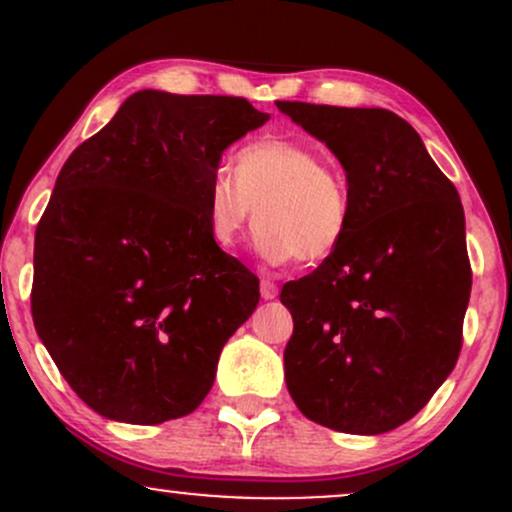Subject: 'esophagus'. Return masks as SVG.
<instances>
[{"mask_svg": "<svg viewBox=\"0 0 512 512\" xmlns=\"http://www.w3.org/2000/svg\"><path fill=\"white\" fill-rule=\"evenodd\" d=\"M260 293H262L264 301H272V298L279 296V286H276L274 281L262 279V284H260Z\"/></svg>", "mask_w": 512, "mask_h": 512, "instance_id": "obj_1", "label": "esophagus"}]
</instances>
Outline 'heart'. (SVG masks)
Segmentation results:
<instances>
[{
  "mask_svg": "<svg viewBox=\"0 0 512 512\" xmlns=\"http://www.w3.org/2000/svg\"><path fill=\"white\" fill-rule=\"evenodd\" d=\"M262 223L255 248L269 264H317L337 252L351 223L344 173L310 144L267 137L233 158V175L216 170L207 187L214 243L236 248L245 228Z\"/></svg>",
  "mask_w": 512,
  "mask_h": 512,
  "instance_id": "1",
  "label": "heart"
}]
</instances>
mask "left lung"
<instances>
[{
    "label": "left lung",
    "instance_id": "1",
    "mask_svg": "<svg viewBox=\"0 0 512 512\" xmlns=\"http://www.w3.org/2000/svg\"><path fill=\"white\" fill-rule=\"evenodd\" d=\"M276 108L327 144L351 195L337 252L281 289L286 387L315 424L378 436L419 414L460 356L472 291L460 195L390 110Z\"/></svg>",
    "mask_w": 512,
    "mask_h": 512
}]
</instances>
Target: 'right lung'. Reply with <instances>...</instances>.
<instances>
[{"label": "right lung", "mask_w": 512, "mask_h": 512, "mask_svg": "<svg viewBox=\"0 0 512 512\" xmlns=\"http://www.w3.org/2000/svg\"><path fill=\"white\" fill-rule=\"evenodd\" d=\"M269 120L245 98L137 91L76 146L35 228L40 342L93 411L163 424L209 395L260 281L214 243L221 154Z\"/></svg>", "instance_id": "add662e5"}]
</instances>
